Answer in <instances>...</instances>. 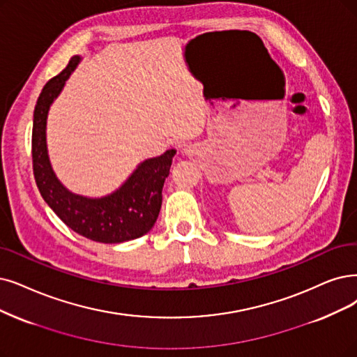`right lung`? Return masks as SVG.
I'll return each mask as SVG.
<instances>
[{
  "label": "right lung",
  "instance_id": "add662e5",
  "mask_svg": "<svg viewBox=\"0 0 357 357\" xmlns=\"http://www.w3.org/2000/svg\"><path fill=\"white\" fill-rule=\"evenodd\" d=\"M80 60L75 55L60 75L42 89L33 112L32 162L36 186L48 206L77 234L99 243H121L145 236L153 227L162 204V186L176 149L142 162L123 186L101 199L68 192L55 177L47 152L50 105Z\"/></svg>",
  "mask_w": 357,
  "mask_h": 357
}]
</instances>
